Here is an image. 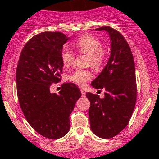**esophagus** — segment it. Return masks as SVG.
<instances>
[{
  "mask_svg": "<svg viewBox=\"0 0 159 159\" xmlns=\"http://www.w3.org/2000/svg\"><path fill=\"white\" fill-rule=\"evenodd\" d=\"M81 95H82V97H85V90H84V89H81Z\"/></svg>",
  "mask_w": 159,
  "mask_h": 159,
  "instance_id": "obj_1",
  "label": "esophagus"
}]
</instances>
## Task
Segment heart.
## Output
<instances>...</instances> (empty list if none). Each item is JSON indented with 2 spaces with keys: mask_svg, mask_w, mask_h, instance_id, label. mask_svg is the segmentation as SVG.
Wrapping results in <instances>:
<instances>
[{
  "mask_svg": "<svg viewBox=\"0 0 159 159\" xmlns=\"http://www.w3.org/2000/svg\"><path fill=\"white\" fill-rule=\"evenodd\" d=\"M72 47L78 52L88 54V64L96 69H100L104 65L107 55L106 49L101 46L100 39L91 35H84L77 39ZM60 57L64 66H70L74 62V54L70 49L63 48L60 52ZM92 72L89 70L77 69L68 77V79L79 85H83L86 81L91 79Z\"/></svg>",
  "mask_w": 159,
  "mask_h": 159,
  "instance_id": "b5f03b06",
  "label": "heart"
}]
</instances>
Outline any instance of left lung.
<instances>
[{"label":"left lung","instance_id":"left-lung-1","mask_svg":"<svg viewBox=\"0 0 159 159\" xmlns=\"http://www.w3.org/2000/svg\"><path fill=\"white\" fill-rule=\"evenodd\" d=\"M97 31H108L111 39V55L104 70L91 83L104 90V97L87 93L90 101V128L100 138L116 136L126 128L135 106L137 87L135 68L131 48L124 37L111 27Z\"/></svg>","mask_w":159,"mask_h":159}]
</instances>
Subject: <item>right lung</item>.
<instances>
[{
  "label": "right lung",
  "mask_w": 159,
  "mask_h": 159,
  "mask_svg": "<svg viewBox=\"0 0 159 159\" xmlns=\"http://www.w3.org/2000/svg\"><path fill=\"white\" fill-rule=\"evenodd\" d=\"M70 38L60 31H44L24 45L16 73L18 101L28 124L51 139L62 138L70 128V115L81 97L74 83H63L58 94L50 87L61 81L60 52Z\"/></svg>",
  "instance_id": "obj_1"
}]
</instances>
